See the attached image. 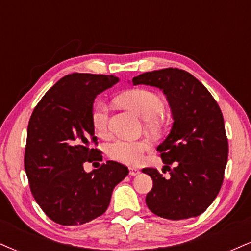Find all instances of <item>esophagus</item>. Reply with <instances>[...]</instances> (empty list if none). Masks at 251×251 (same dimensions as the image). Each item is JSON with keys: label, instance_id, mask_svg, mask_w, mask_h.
<instances>
[{"label": "esophagus", "instance_id": "1", "mask_svg": "<svg viewBox=\"0 0 251 251\" xmlns=\"http://www.w3.org/2000/svg\"><path fill=\"white\" fill-rule=\"evenodd\" d=\"M128 171H129V176H137L140 174V170L137 168H128Z\"/></svg>", "mask_w": 251, "mask_h": 251}]
</instances>
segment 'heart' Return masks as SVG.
Wrapping results in <instances>:
<instances>
[{
	"label": "heart",
	"mask_w": 251,
	"mask_h": 251,
	"mask_svg": "<svg viewBox=\"0 0 251 251\" xmlns=\"http://www.w3.org/2000/svg\"><path fill=\"white\" fill-rule=\"evenodd\" d=\"M118 103L127 107L142 117L146 129L159 132L164 127L163 98L148 88H132L123 92L117 98ZM91 122L98 134L105 135L108 126V107L103 101L94 102L91 112ZM151 148L148 139H117L107 146L111 159L126 165H137L143 160L144 153Z\"/></svg>",
	"instance_id": "1"
}]
</instances>
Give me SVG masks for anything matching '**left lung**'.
Instances as JSON below:
<instances>
[{
  "mask_svg": "<svg viewBox=\"0 0 251 251\" xmlns=\"http://www.w3.org/2000/svg\"><path fill=\"white\" fill-rule=\"evenodd\" d=\"M132 82L163 89L175 120L157 148L165 164L163 172L168 170L170 177L157 169H143L153 180L146 205L166 220L201 215L220 192L229 153L220 106L200 80L178 68L146 72Z\"/></svg>",
  "mask_w": 251,
  "mask_h": 251,
  "instance_id": "obj_1",
  "label": "left lung"
}]
</instances>
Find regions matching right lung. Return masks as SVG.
<instances>
[{
  "mask_svg": "<svg viewBox=\"0 0 251 251\" xmlns=\"http://www.w3.org/2000/svg\"><path fill=\"white\" fill-rule=\"evenodd\" d=\"M119 81L114 75L73 73L42 97L28 124L25 170L30 191L46 215L61 226H81L106 211L112 191L128 175L107 160L86 174L83 163L102 160L91 122L98 94Z\"/></svg>",
  "mask_w": 251,
  "mask_h": 251,
  "instance_id": "right-lung-1",
  "label": "right lung"
}]
</instances>
